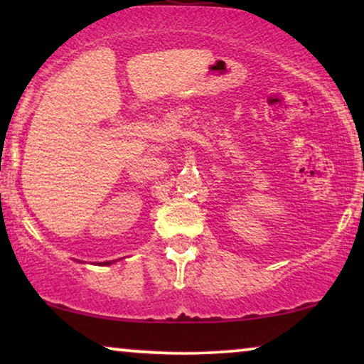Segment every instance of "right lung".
Returning <instances> with one entry per match:
<instances>
[{
    "mask_svg": "<svg viewBox=\"0 0 364 364\" xmlns=\"http://www.w3.org/2000/svg\"><path fill=\"white\" fill-rule=\"evenodd\" d=\"M114 262H116V260H111V262H99L97 265H101V267H104V265H112Z\"/></svg>",
    "mask_w": 364,
    "mask_h": 364,
    "instance_id": "right-lung-1",
    "label": "right lung"
}]
</instances>
